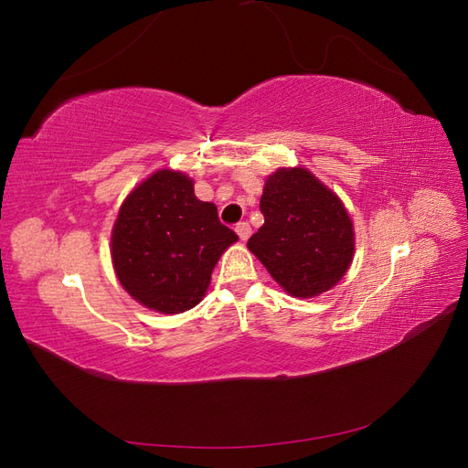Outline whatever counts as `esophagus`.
Instances as JSON below:
<instances>
[{"instance_id":"1","label":"esophagus","mask_w":468,"mask_h":468,"mask_svg":"<svg viewBox=\"0 0 468 468\" xmlns=\"http://www.w3.org/2000/svg\"><path fill=\"white\" fill-rule=\"evenodd\" d=\"M236 234L239 236V239H242V242H246V239H248L250 234H251V226H250L248 222L236 224Z\"/></svg>"}]
</instances>
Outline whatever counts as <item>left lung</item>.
I'll return each mask as SVG.
<instances>
[{
	"label": "left lung",
	"mask_w": 468,
	"mask_h": 468,
	"mask_svg": "<svg viewBox=\"0 0 468 468\" xmlns=\"http://www.w3.org/2000/svg\"><path fill=\"white\" fill-rule=\"evenodd\" d=\"M263 226L248 239L279 285L310 299L330 291L351 265L356 234L344 203L304 167H279L260 201Z\"/></svg>",
	"instance_id": "8db88e82"
}]
</instances>
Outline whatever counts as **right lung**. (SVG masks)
<instances>
[{
  "instance_id": "add662e5",
  "label": "right lung",
  "mask_w": 468,
  "mask_h": 468,
  "mask_svg": "<svg viewBox=\"0 0 468 468\" xmlns=\"http://www.w3.org/2000/svg\"><path fill=\"white\" fill-rule=\"evenodd\" d=\"M236 239L217 207L197 199L193 179L158 169L124 199L112 226L111 258L134 301L179 314L203 301L212 269Z\"/></svg>"
}]
</instances>
